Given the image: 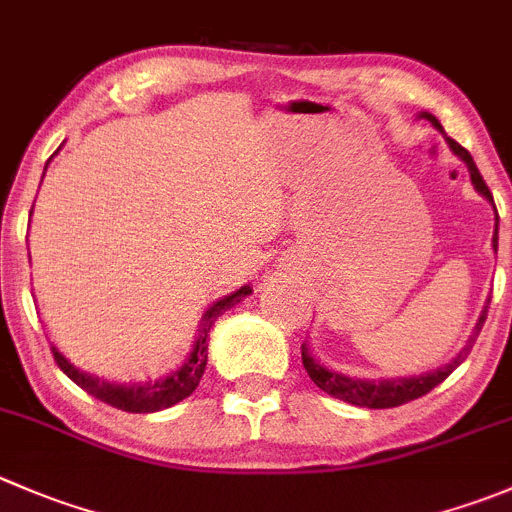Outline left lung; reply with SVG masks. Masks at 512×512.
Instances as JSON below:
<instances>
[{
    "mask_svg": "<svg viewBox=\"0 0 512 512\" xmlns=\"http://www.w3.org/2000/svg\"><path fill=\"white\" fill-rule=\"evenodd\" d=\"M425 117H428L430 122H433L435 127L443 132V127H440V122L433 117V114L425 112ZM448 145H450V150H453L455 155H458L460 160L468 165L470 180H473L475 190H478L480 195L488 197V200L493 202V195H490V190H488V185H485L483 175H480L478 167H475L470 152L465 150V147H460L455 140H450V137H448ZM493 247H495V252H498V212H495ZM488 305H490V300H488ZM485 317H488V307H485L483 315H480L478 325H475L473 335H470L468 345L463 347V352H460V355L455 357L450 365L440 367V370L428 372V375L395 377V380H360V377H347V375H340V372L327 370V367H322L320 362L312 360V355L307 352V345H302V365H305L307 375H310V380L315 382L317 388L325 390V393L332 395V398L345 400V403L357 405V408H375V410L398 408V405H405V403H410V400H418V398H423V395H428L430 390L435 388V385H440V382H443L445 377H448L450 372H453L455 367H458L460 362H463L465 357L470 355V350H473V345H475V340H478L480 330H483Z\"/></svg>",
    "mask_w": 512,
    "mask_h": 512,
    "instance_id": "8db88e82",
    "label": "left lung"
}]
</instances>
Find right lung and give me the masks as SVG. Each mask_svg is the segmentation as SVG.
<instances>
[{
    "label": "right lung",
    "mask_w": 512,
    "mask_h": 512,
    "mask_svg": "<svg viewBox=\"0 0 512 512\" xmlns=\"http://www.w3.org/2000/svg\"><path fill=\"white\" fill-rule=\"evenodd\" d=\"M250 292V287H242V290L222 297L220 302H215V305L205 312L200 337H197L195 342V350L187 357L185 365L177 372H172L170 377H165V380L147 382V385H114V382L97 380V377L77 370L57 347H52L54 362L62 367V372L69 380L77 382L79 388L87 390L89 395H94V398L102 400V403L112 405V408L124 410V413H157V410L172 408V405H177L180 400H185L187 395L195 393V388L200 385V377L207 365V337H210V330L212 325H215L217 317L225 310H230L232 305H237V302L245 295H250Z\"/></svg>",
    "instance_id": "obj_1"
}]
</instances>
